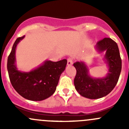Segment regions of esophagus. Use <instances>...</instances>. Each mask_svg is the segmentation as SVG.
Returning a JSON list of instances; mask_svg holds the SVG:
<instances>
[{
  "label": "esophagus",
  "mask_w": 129,
  "mask_h": 129,
  "mask_svg": "<svg viewBox=\"0 0 129 129\" xmlns=\"http://www.w3.org/2000/svg\"><path fill=\"white\" fill-rule=\"evenodd\" d=\"M73 64V60L71 58H69L67 59V66H71Z\"/></svg>",
  "instance_id": "1"
}]
</instances>
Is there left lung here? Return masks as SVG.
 <instances>
[{
    "label": "left lung",
    "instance_id": "left-lung-1",
    "mask_svg": "<svg viewBox=\"0 0 129 129\" xmlns=\"http://www.w3.org/2000/svg\"><path fill=\"white\" fill-rule=\"evenodd\" d=\"M95 49L98 53L104 52L103 60L108 69L105 76H91L87 66L83 61L74 63L77 71L74 79L75 89L80 95L90 99L102 98L109 94L116 85L122 69V60L115 42L104 38L97 43Z\"/></svg>",
    "mask_w": 129,
    "mask_h": 129
}]
</instances>
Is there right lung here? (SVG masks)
<instances>
[{
    "label": "right lung",
    "mask_w": 129,
    "mask_h": 129,
    "mask_svg": "<svg viewBox=\"0 0 129 129\" xmlns=\"http://www.w3.org/2000/svg\"><path fill=\"white\" fill-rule=\"evenodd\" d=\"M25 36L17 39L7 59V71L13 87L22 97L32 101H40L52 95L58 85L62 73L65 71L67 60L57 62L44 61L36 68L28 72L19 71L17 67L15 51L19 43Z\"/></svg>",
    "instance_id": "add662e5"
}]
</instances>
